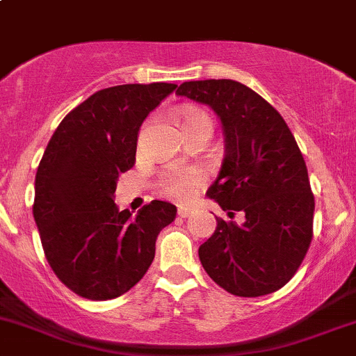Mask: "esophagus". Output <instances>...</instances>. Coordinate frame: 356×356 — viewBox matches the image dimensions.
<instances>
[{
	"mask_svg": "<svg viewBox=\"0 0 356 356\" xmlns=\"http://www.w3.org/2000/svg\"><path fill=\"white\" fill-rule=\"evenodd\" d=\"M193 213H194L193 208H179V209H177V214H179V216H181V218H189Z\"/></svg>",
	"mask_w": 356,
	"mask_h": 356,
	"instance_id": "1",
	"label": "esophagus"
}]
</instances>
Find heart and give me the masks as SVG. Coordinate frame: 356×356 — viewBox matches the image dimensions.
Wrapping results in <instances>:
<instances>
[{
	"mask_svg": "<svg viewBox=\"0 0 356 356\" xmlns=\"http://www.w3.org/2000/svg\"><path fill=\"white\" fill-rule=\"evenodd\" d=\"M208 127L213 131V121L204 111H191L184 118V128ZM204 181V174L196 167H170L160 175L159 187L165 196L186 201L194 194V191Z\"/></svg>",
	"mask_w": 356,
	"mask_h": 356,
	"instance_id": "b5f03b06",
	"label": "heart"
}]
</instances>
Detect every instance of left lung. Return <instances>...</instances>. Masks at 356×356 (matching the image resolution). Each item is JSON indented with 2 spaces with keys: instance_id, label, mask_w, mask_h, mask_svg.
<instances>
[{
  "instance_id": "obj_1",
  "label": "left lung",
  "mask_w": 356,
  "mask_h": 356,
  "mask_svg": "<svg viewBox=\"0 0 356 356\" xmlns=\"http://www.w3.org/2000/svg\"><path fill=\"white\" fill-rule=\"evenodd\" d=\"M175 92L213 108L225 130L226 155L208 196L232 220L216 218L213 236L199 247L202 267L233 296L279 291L312 240L314 194L294 135L272 104L236 81H191Z\"/></svg>"
}]
</instances>
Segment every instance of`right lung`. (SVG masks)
Returning a JSON list of instances; mask_svg holds the SVG:
<instances>
[{"label":"right lung","instance_id":"1","mask_svg":"<svg viewBox=\"0 0 356 356\" xmlns=\"http://www.w3.org/2000/svg\"><path fill=\"white\" fill-rule=\"evenodd\" d=\"M177 84L101 89L54 131L35 177L33 218L45 259L65 287L91 300L120 298L145 275L159 233L177 208L152 201L134 218L113 194L135 165L143 120Z\"/></svg>","mask_w":356,"mask_h":356}]
</instances>
